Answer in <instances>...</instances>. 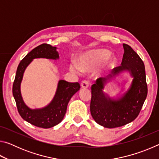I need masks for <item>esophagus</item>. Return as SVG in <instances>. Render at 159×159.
Wrapping results in <instances>:
<instances>
[{
  "instance_id": "obj_1",
  "label": "esophagus",
  "mask_w": 159,
  "mask_h": 159,
  "mask_svg": "<svg viewBox=\"0 0 159 159\" xmlns=\"http://www.w3.org/2000/svg\"><path fill=\"white\" fill-rule=\"evenodd\" d=\"M81 87L83 88H87L89 87V81L88 80H84L81 82Z\"/></svg>"
}]
</instances>
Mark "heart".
<instances>
[{
	"mask_svg": "<svg viewBox=\"0 0 159 159\" xmlns=\"http://www.w3.org/2000/svg\"><path fill=\"white\" fill-rule=\"evenodd\" d=\"M105 61L107 67H112L115 65L114 57H110V52L107 50L98 49L88 51L83 54L79 59V64L71 62L69 65L70 70L76 74H79L82 71L93 69Z\"/></svg>",
	"mask_w": 159,
	"mask_h": 159,
	"instance_id": "b5f03b06",
	"label": "heart"
}]
</instances>
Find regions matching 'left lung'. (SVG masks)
Listing matches in <instances>:
<instances>
[{
    "mask_svg": "<svg viewBox=\"0 0 159 159\" xmlns=\"http://www.w3.org/2000/svg\"><path fill=\"white\" fill-rule=\"evenodd\" d=\"M124 53L120 66L113 69L114 74L129 70L134 79L130 88L119 100L107 98L103 91L106 79L99 78L91 86L90 113L100 125L114 128L125 125L138 117L147 95V84L143 61L128 44H123Z\"/></svg>",
    "mask_w": 159,
    "mask_h": 159,
    "instance_id": "8db88e82",
    "label": "left lung"
}]
</instances>
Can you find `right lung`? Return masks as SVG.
<instances>
[{
  "label": "right lung",
  "instance_id": "add662e5",
  "mask_svg": "<svg viewBox=\"0 0 159 159\" xmlns=\"http://www.w3.org/2000/svg\"><path fill=\"white\" fill-rule=\"evenodd\" d=\"M57 59L59 57L56 47L43 43L34 48L19 64L12 85V94L16 102L19 114L26 121L35 126L49 128L60 123L66 114L68 103L80 86L79 83H69L61 80L59 81L55 96L52 102L41 109H31L23 102L20 93V83L24 71L34 58Z\"/></svg>",
  "mask_w": 159,
  "mask_h": 159
}]
</instances>
